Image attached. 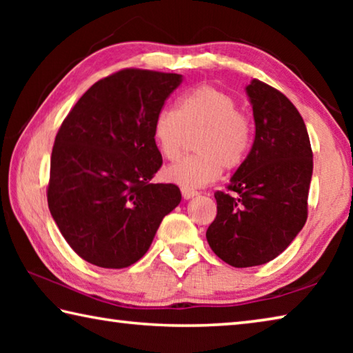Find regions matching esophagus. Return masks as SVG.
<instances>
[{"label": "esophagus", "instance_id": "obj_1", "mask_svg": "<svg viewBox=\"0 0 353 353\" xmlns=\"http://www.w3.org/2000/svg\"><path fill=\"white\" fill-rule=\"evenodd\" d=\"M182 191V196H183V199H193L194 196H198V191H194V190H190V188H182L181 190Z\"/></svg>", "mask_w": 353, "mask_h": 353}]
</instances>
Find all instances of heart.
I'll use <instances>...</instances> for the list:
<instances>
[{
	"mask_svg": "<svg viewBox=\"0 0 353 353\" xmlns=\"http://www.w3.org/2000/svg\"><path fill=\"white\" fill-rule=\"evenodd\" d=\"M194 134L193 149L198 154L163 171L165 181L190 190L216 181L223 168L241 166L252 146L254 128L232 94L199 85L177 99L174 112H160L152 124L154 141L166 160L177 159L187 137Z\"/></svg>",
	"mask_w": 353,
	"mask_h": 353,
	"instance_id": "heart-1",
	"label": "heart"
}]
</instances>
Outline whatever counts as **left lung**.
Wrapping results in <instances>:
<instances>
[{"label":"left lung","instance_id":"1","mask_svg":"<svg viewBox=\"0 0 353 353\" xmlns=\"http://www.w3.org/2000/svg\"><path fill=\"white\" fill-rule=\"evenodd\" d=\"M255 139L227 188L216 191L218 213L207 229L214 254L234 268L265 265L280 255L307 221L313 152L301 113L268 83L246 87Z\"/></svg>","mask_w":353,"mask_h":353}]
</instances>
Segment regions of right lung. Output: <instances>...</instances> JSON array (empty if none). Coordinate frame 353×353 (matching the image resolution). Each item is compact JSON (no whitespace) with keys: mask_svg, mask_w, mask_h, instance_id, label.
I'll list each match as a JSON object with an SVG mask.
<instances>
[{"mask_svg":"<svg viewBox=\"0 0 353 353\" xmlns=\"http://www.w3.org/2000/svg\"><path fill=\"white\" fill-rule=\"evenodd\" d=\"M181 83L182 74L121 70L93 83L59 129L48 207L71 249L92 265H134L181 204L176 185L149 182L162 166L154 119Z\"/></svg>","mask_w":353,"mask_h":353,"instance_id":"1","label":"right lung"}]
</instances>
